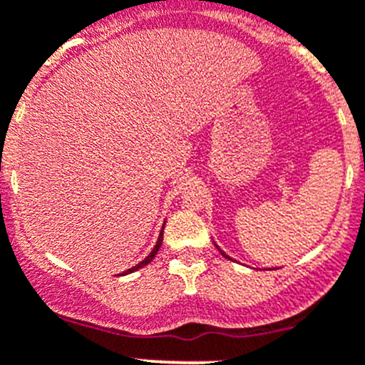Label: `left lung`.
<instances>
[{"label":"left lung","mask_w":365,"mask_h":365,"mask_svg":"<svg viewBox=\"0 0 365 365\" xmlns=\"http://www.w3.org/2000/svg\"><path fill=\"white\" fill-rule=\"evenodd\" d=\"M219 251H221V250H219ZM221 255H222V257H226V258H230V257H228V255H226V253H222V251H221Z\"/></svg>","instance_id":"1"}]
</instances>
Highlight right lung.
Masks as SVG:
<instances>
[{
  "label": "right lung",
  "mask_w": 365,
  "mask_h": 365,
  "mask_svg": "<svg viewBox=\"0 0 365 365\" xmlns=\"http://www.w3.org/2000/svg\"><path fill=\"white\" fill-rule=\"evenodd\" d=\"M162 237H164V228H162L160 235H158V240H157V244H155L153 251H151V253L148 255V257L144 258L143 262H139V264H137V265H133L132 269H128V271H125V272H123V274H128V272H133V271H137V269H140V267H144V265H148V264H150V262L153 260V258H155V255H157V251L160 250V246H162Z\"/></svg>",
  "instance_id": "right-lung-1"
}]
</instances>
